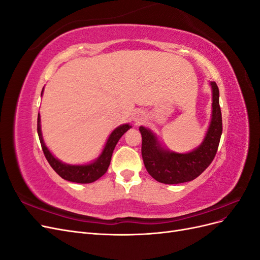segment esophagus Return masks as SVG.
<instances>
[{"mask_svg": "<svg viewBox=\"0 0 260 260\" xmlns=\"http://www.w3.org/2000/svg\"><path fill=\"white\" fill-rule=\"evenodd\" d=\"M135 119H136V121H142L143 119H144V117H143V115L142 114H141V113H138V115L136 116V118H135Z\"/></svg>", "mask_w": 260, "mask_h": 260, "instance_id": "obj_1", "label": "esophagus"}]
</instances>
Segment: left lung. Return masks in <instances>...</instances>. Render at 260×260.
I'll use <instances>...</instances> for the list:
<instances>
[{
  "instance_id": "left-lung-1",
  "label": "left lung",
  "mask_w": 260,
  "mask_h": 260,
  "mask_svg": "<svg viewBox=\"0 0 260 260\" xmlns=\"http://www.w3.org/2000/svg\"><path fill=\"white\" fill-rule=\"evenodd\" d=\"M212 89V115L203 143L194 151L178 154L164 149L155 135L140 127L142 135V158L147 172L156 181L165 184H178L198 178L214 160L222 133V117L219 105V89L210 82Z\"/></svg>"
}]
</instances>
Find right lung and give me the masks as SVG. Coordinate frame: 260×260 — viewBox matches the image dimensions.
Returning <instances> with one entry per match:
<instances>
[{
  "label": "right lung",
  "instance_id": "1",
  "mask_svg": "<svg viewBox=\"0 0 260 260\" xmlns=\"http://www.w3.org/2000/svg\"><path fill=\"white\" fill-rule=\"evenodd\" d=\"M130 128L131 125L129 124H122L120 127L116 128L112 132V135L109 136L101 156L94 162L89 165H80V166H72V165L62 164L61 161L55 158L48 149V147L45 146L41 135L40 115H38V135L39 139H40L42 151L44 153L46 160L49 161L51 167L58 176H60L62 179H65L67 181H70V182L76 183H92L105 174L109 167V164H111L112 155L116 144L118 143L119 139L123 136V133L127 132Z\"/></svg>",
  "mask_w": 260,
  "mask_h": 260
}]
</instances>
